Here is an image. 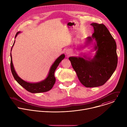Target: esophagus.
Instances as JSON below:
<instances>
[{"instance_id":"34e87169","label":"esophagus","mask_w":127,"mask_h":127,"mask_svg":"<svg viewBox=\"0 0 127 127\" xmlns=\"http://www.w3.org/2000/svg\"><path fill=\"white\" fill-rule=\"evenodd\" d=\"M66 54H67V55H69V54H70V51H66Z\"/></svg>"}]
</instances>
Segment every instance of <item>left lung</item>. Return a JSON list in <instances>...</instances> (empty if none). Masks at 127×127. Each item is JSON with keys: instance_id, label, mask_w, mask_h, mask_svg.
<instances>
[{"instance_id": "8db88e82", "label": "left lung", "mask_w": 127, "mask_h": 127, "mask_svg": "<svg viewBox=\"0 0 127 127\" xmlns=\"http://www.w3.org/2000/svg\"><path fill=\"white\" fill-rule=\"evenodd\" d=\"M91 26L94 32L86 38V45L95 40L94 57L84 55L69 58L79 81L86 87L103 85L112 76L118 64L116 43L109 31L103 24L95 23Z\"/></svg>"}]
</instances>
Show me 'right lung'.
Returning a JSON list of instances; mask_svg holds the SVG:
<instances>
[{
    "label": "right lung",
    "mask_w": 127,
    "mask_h": 127,
    "mask_svg": "<svg viewBox=\"0 0 127 127\" xmlns=\"http://www.w3.org/2000/svg\"><path fill=\"white\" fill-rule=\"evenodd\" d=\"M21 32H18L15 36V39L16 37L17 34L20 33ZM15 41H14V43L12 46V48L11 49V51L12 50V48L14 44ZM10 68L11 73L12 74V75L15 79V80L20 85H21L22 86H23L25 89H26L27 91L31 93H44L49 91L50 90L52 89L53 86H54V84L56 81V78L54 76V73L55 71L58 66L59 63L61 62V61L64 59L65 58V55L64 54H62L60 55L56 60L54 62V63L51 66L50 69L49 70L48 75L46 78L40 82H36V83H31L27 82L24 80H23L22 78H21L17 73L14 70L13 65L12 63V56L11 54H10Z\"/></svg>",
    "instance_id": "right-lung-1"
}]
</instances>
